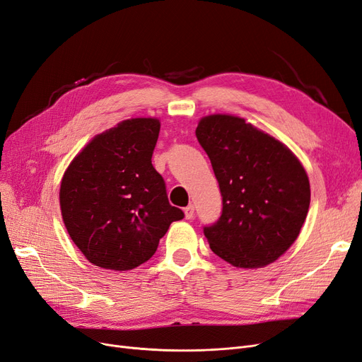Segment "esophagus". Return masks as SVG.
Here are the masks:
<instances>
[{
  "instance_id": "esophagus-1",
  "label": "esophagus",
  "mask_w": 362,
  "mask_h": 362,
  "mask_svg": "<svg viewBox=\"0 0 362 362\" xmlns=\"http://www.w3.org/2000/svg\"><path fill=\"white\" fill-rule=\"evenodd\" d=\"M184 215H185L187 220H192L194 216V206L189 205L187 208H184Z\"/></svg>"
}]
</instances>
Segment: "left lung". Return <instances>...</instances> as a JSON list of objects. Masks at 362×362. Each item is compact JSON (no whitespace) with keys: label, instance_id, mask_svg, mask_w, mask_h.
Segmentation results:
<instances>
[{"label":"left lung","instance_id":"left-lung-1","mask_svg":"<svg viewBox=\"0 0 362 362\" xmlns=\"http://www.w3.org/2000/svg\"><path fill=\"white\" fill-rule=\"evenodd\" d=\"M196 136L223 196L218 221L204 227L211 250L235 267L273 263L306 220L310 185L305 168L282 142L235 115L204 117Z\"/></svg>","mask_w":362,"mask_h":362}]
</instances>
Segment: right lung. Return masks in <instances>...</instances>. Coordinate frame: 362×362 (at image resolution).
<instances>
[{
  "mask_svg": "<svg viewBox=\"0 0 362 362\" xmlns=\"http://www.w3.org/2000/svg\"><path fill=\"white\" fill-rule=\"evenodd\" d=\"M158 132L157 119L124 120L96 135L64 173L65 227L98 267L123 272L146 263L170 223L184 218L151 163Z\"/></svg>",
  "mask_w": 362,
  "mask_h": 362,
  "instance_id": "1",
  "label": "right lung"
}]
</instances>
